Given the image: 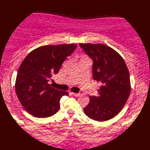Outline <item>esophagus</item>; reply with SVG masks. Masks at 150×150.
Wrapping results in <instances>:
<instances>
[{
    "label": "esophagus",
    "instance_id": "obj_1",
    "mask_svg": "<svg viewBox=\"0 0 150 150\" xmlns=\"http://www.w3.org/2000/svg\"><path fill=\"white\" fill-rule=\"evenodd\" d=\"M71 94L73 95V96H75V97H78L79 95H80L79 93H71Z\"/></svg>",
    "mask_w": 150,
    "mask_h": 150
}]
</instances>
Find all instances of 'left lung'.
<instances>
[{"label": "left lung", "instance_id": "8db88e82", "mask_svg": "<svg viewBox=\"0 0 150 150\" xmlns=\"http://www.w3.org/2000/svg\"><path fill=\"white\" fill-rule=\"evenodd\" d=\"M93 61V77L101 83L98 96H90L84 111L97 121H106L122 110L130 94L129 73L122 57L107 45L98 43H79Z\"/></svg>", "mask_w": 150, "mask_h": 150}]
</instances>
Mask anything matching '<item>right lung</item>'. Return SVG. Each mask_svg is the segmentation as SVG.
<instances>
[{
    "label": "right lung",
    "instance_id": "1",
    "mask_svg": "<svg viewBox=\"0 0 150 150\" xmlns=\"http://www.w3.org/2000/svg\"><path fill=\"white\" fill-rule=\"evenodd\" d=\"M76 48L74 43L43 45L24 59L17 73L15 88L21 104L30 114L46 117L59 111L60 99L69 93L52 88L48 81Z\"/></svg>",
    "mask_w": 150,
    "mask_h": 150
}]
</instances>
